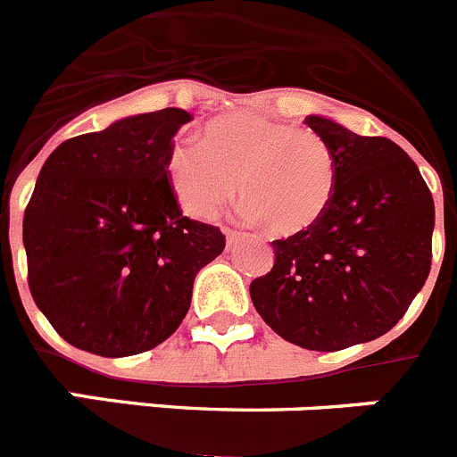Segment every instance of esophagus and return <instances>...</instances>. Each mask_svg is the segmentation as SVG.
<instances>
[{
	"mask_svg": "<svg viewBox=\"0 0 457 457\" xmlns=\"http://www.w3.org/2000/svg\"><path fill=\"white\" fill-rule=\"evenodd\" d=\"M238 237H241V234L238 232H234V229H225V238H228V245H232V244H237L238 241Z\"/></svg>",
	"mask_w": 457,
	"mask_h": 457,
	"instance_id": "1",
	"label": "esophagus"
}]
</instances>
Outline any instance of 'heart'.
Wrapping results in <instances>:
<instances>
[{
    "instance_id": "b5f03b06",
    "label": "heart",
    "mask_w": 457,
    "mask_h": 457,
    "mask_svg": "<svg viewBox=\"0 0 457 457\" xmlns=\"http://www.w3.org/2000/svg\"><path fill=\"white\" fill-rule=\"evenodd\" d=\"M166 172L182 209L195 219H213L238 184L245 219L275 237L314 228L337 191V159L326 138L254 111L209 120L203 143H175Z\"/></svg>"
}]
</instances>
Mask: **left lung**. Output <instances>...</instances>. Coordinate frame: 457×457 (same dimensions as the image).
Segmentation results:
<instances>
[{
  "label": "left lung",
  "instance_id": "left-lung-1",
  "mask_svg": "<svg viewBox=\"0 0 457 457\" xmlns=\"http://www.w3.org/2000/svg\"><path fill=\"white\" fill-rule=\"evenodd\" d=\"M337 159V191L312 229L273 241L270 273L250 282L259 316L307 351H341L392 330L426 285L435 203L396 143L307 116Z\"/></svg>",
  "mask_w": 457,
  "mask_h": 457
}]
</instances>
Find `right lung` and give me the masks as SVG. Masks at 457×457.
Masks as SVG:
<instances>
[{
    "label": "right lung",
    "mask_w": 457,
    "mask_h": 457,
    "mask_svg": "<svg viewBox=\"0 0 457 457\" xmlns=\"http://www.w3.org/2000/svg\"><path fill=\"white\" fill-rule=\"evenodd\" d=\"M191 120L162 109L61 143L40 168L22 223L29 289L68 344L138 355L178 330L193 279L225 237L191 220L168 182L172 137Z\"/></svg>",
    "instance_id": "right-lung-1"
}]
</instances>
